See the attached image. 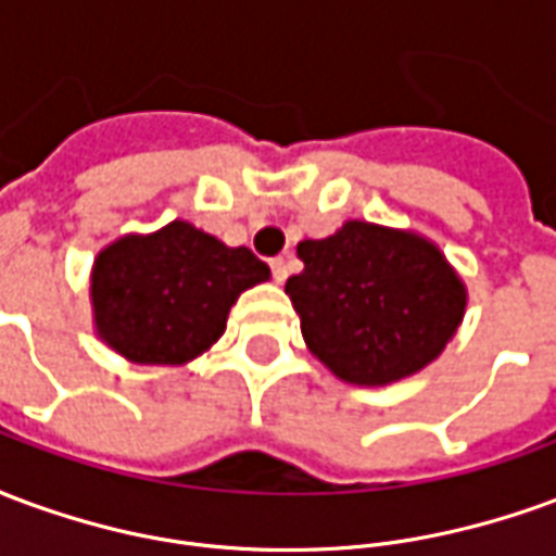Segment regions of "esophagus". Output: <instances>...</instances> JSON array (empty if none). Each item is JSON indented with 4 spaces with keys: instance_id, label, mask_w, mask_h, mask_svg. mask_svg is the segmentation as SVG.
<instances>
[{
    "instance_id": "1",
    "label": "esophagus",
    "mask_w": 556,
    "mask_h": 556,
    "mask_svg": "<svg viewBox=\"0 0 556 556\" xmlns=\"http://www.w3.org/2000/svg\"><path fill=\"white\" fill-rule=\"evenodd\" d=\"M270 274H274L277 282H286V279H289V258H286V255L270 258Z\"/></svg>"
}]
</instances>
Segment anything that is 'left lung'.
I'll use <instances>...</instances> for the list:
<instances>
[{"instance_id": "obj_1", "label": "left lung", "mask_w": 556, "mask_h": 556, "mask_svg": "<svg viewBox=\"0 0 556 556\" xmlns=\"http://www.w3.org/2000/svg\"><path fill=\"white\" fill-rule=\"evenodd\" d=\"M303 270L286 282L306 345L351 384H390L443 351L465 313V286L410 231L351 219L298 243Z\"/></svg>"}]
</instances>
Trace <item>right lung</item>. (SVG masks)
<instances>
[{"instance_id":"obj_1","label":"right lung","mask_w":556,"mask_h":556,"mask_svg":"<svg viewBox=\"0 0 556 556\" xmlns=\"http://www.w3.org/2000/svg\"><path fill=\"white\" fill-rule=\"evenodd\" d=\"M267 277L270 267L247 247H226L175 219L98 255L91 274L98 333L127 361L184 363L217 342L238 294Z\"/></svg>"}]
</instances>
